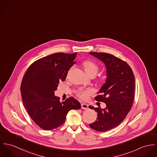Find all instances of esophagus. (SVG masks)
Here are the masks:
<instances>
[{"mask_svg": "<svg viewBox=\"0 0 157 157\" xmlns=\"http://www.w3.org/2000/svg\"><path fill=\"white\" fill-rule=\"evenodd\" d=\"M81 106H82V108L83 109H88V105L86 103H82Z\"/></svg>", "mask_w": 157, "mask_h": 157, "instance_id": "obj_1", "label": "esophagus"}]
</instances>
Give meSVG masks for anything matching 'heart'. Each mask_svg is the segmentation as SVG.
Listing matches in <instances>:
<instances>
[{"label": "heart", "mask_w": 157, "mask_h": 157, "mask_svg": "<svg viewBox=\"0 0 157 157\" xmlns=\"http://www.w3.org/2000/svg\"><path fill=\"white\" fill-rule=\"evenodd\" d=\"M83 67L85 72L90 75L92 74H96L98 71V67L96 63L91 60H87L83 62ZM94 90L91 88H80L76 91L77 95L83 100H87L90 95L94 94Z\"/></svg>", "instance_id": "b5f03b06"}]
</instances>
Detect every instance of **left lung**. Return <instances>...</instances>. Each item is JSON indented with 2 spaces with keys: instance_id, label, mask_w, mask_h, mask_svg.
Returning a JSON list of instances; mask_svg holds the SVG:
<instances>
[{
  "instance_id": "left-lung-1",
  "label": "left lung",
  "mask_w": 157,
  "mask_h": 157,
  "mask_svg": "<svg viewBox=\"0 0 157 157\" xmlns=\"http://www.w3.org/2000/svg\"><path fill=\"white\" fill-rule=\"evenodd\" d=\"M102 61L106 69V80L95 97V100L106 103L105 109L90 106L97 112L95 122L90 128L106 132L118 126L130 111L134 98L135 77L129 65L112 54L104 52H90Z\"/></svg>"
}]
</instances>
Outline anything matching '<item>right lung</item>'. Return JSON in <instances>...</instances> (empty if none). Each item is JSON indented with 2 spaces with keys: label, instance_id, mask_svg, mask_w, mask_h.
<instances>
[{
  "label": "right lung",
  "instance_id": "add662e5",
  "mask_svg": "<svg viewBox=\"0 0 157 157\" xmlns=\"http://www.w3.org/2000/svg\"><path fill=\"white\" fill-rule=\"evenodd\" d=\"M77 52H57L41 58L28 68L23 77L21 90L23 103L32 120L46 131L60 126L67 112L81 108L78 101L69 97L60 102L54 95L60 80L75 62Z\"/></svg>",
  "mask_w": 157,
  "mask_h": 157
}]
</instances>
